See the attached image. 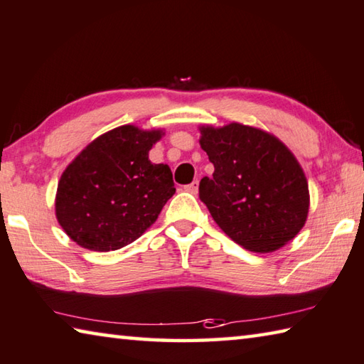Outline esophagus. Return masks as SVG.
Masks as SVG:
<instances>
[{"label":"esophagus","mask_w":364,"mask_h":364,"mask_svg":"<svg viewBox=\"0 0 364 364\" xmlns=\"http://www.w3.org/2000/svg\"><path fill=\"white\" fill-rule=\"evenodd\" d=\"M184 191H188L191 194H197V191H199V183L193 181L191 184H188V186H184Z\"/></svg>","instance_id":"obj_1"}]
</instances>
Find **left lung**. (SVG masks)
<instances>
[{
    "label": "left lung",
    "mask_w": 364,
    "mask_h": 364,
    "mask_svg": "<svg viewBox=\"0 0 364 364\" xmlns=\"http://www.w3.org/2000/svg\"><path fill=\"white\" fill-rule=\"evenodd\" d=\"M200 148L213 164L199 197L226 235L245 250L270 253L287 245L309 215V184L294 154L269 132L230 122L202 125Z\"/></svg>",
    "instance_id": "8db88e82"
}]
</instances>
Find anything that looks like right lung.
Masks as SVG:
<instances>
[{"label": "right lung", "instance_id": "1", "mask_svg": "<svg viewBox=\"0 0 364 364\" xmlns=\"http://www.w3.org/2000/svg\"><path fill=\"white\" fill-rule=\"evenodd\" d=\"M164 130L121 125L90 141L63 170L55 216L79 247L119 250L141 237L175 194L168 165L149 161Z\"/></svg>", "mask_w": 364, "mask_h": 364}]
</instances>
